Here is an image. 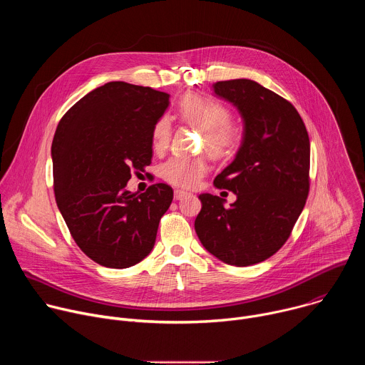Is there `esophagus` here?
Here are the masks:
<instances>
[{
    "label": "esophagus",
    "mask_w": 365,
    "mask_h": 365,
    "mask_svg": "<svg viewBox=\"0 0 365 365\" xmlns=\"http://www.w3.org/2000/svg\"><path fill=\"white\" fill-rule=\"evenodd\" d=\"M187 195H189L187 192L180 190V189H176V190H175V199H176V200H180V199H183L185 196H187Z\"/></svg>",
    "instance_id": "esophagus-1"
}]
</instances>
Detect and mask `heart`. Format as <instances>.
Here are the masks:
<instances>
[{
	"label": "heart",
	"instance_id": "obj_1",
	"mask_svg": "<svg viewBox=\"0 0 365 365\" xmlns=\"http://www.w3.org/2000/svg\"><path fill=\"white\" fill-rule=\"evenodd\" d=\"M183 121L203 131V144L212 158H224L237 144L238 135L230 124L231 114L220 102L199 95H187L179 103ZM172 125L168 117L160 118L153 128V145L165 150L169 145ZM206 163L200 158H172L160 168L162 178L180 187H193L206 173Z\"/></svg>",
	"mask_w": 365,
	"mask_h": 365
}]
</instances>
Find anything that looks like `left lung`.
Instances as JSON below:
<instances>
[{
	"label": "left lung",
	"mask_w": 365,
	"mask_h": 365,
	"mask_svg": "<svg viewBox=\"0 0 365 365\" xmlns=\"http://www.w3.org/2000/svg\"><path fill=\"white\" fill-rule=\"evenodd\" d=\"M214 93L238 110L244 133L235 159L215 178L225 199L202 193L195 231L221 262L244 267L264 262L289 238L309 193L310 143L289 101L251 79L221 81Z\"/></svg>",
	"instance_id": "8db88e82"
}]
</instances>
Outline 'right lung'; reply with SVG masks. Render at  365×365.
<instances>
[{"label":"right lung","mask_w":365,"mask_h":365,"mask_svg":"<svg viewBox=\"0 0 365 365\" xmlns=\"http://www.w3.org/2000/svg\"><path fill=\"white\" fill-rule=\"evenodd\" d=\"M169 98L148 86L108 82L81 98L56 128L58 207L78 247L103 267L127 269L145 258L172 203L166 183L140 195L125 189L131 170L151 163L153 128Z\"/></svg>","instance_id":"right-lung-1"}]
</instances>
